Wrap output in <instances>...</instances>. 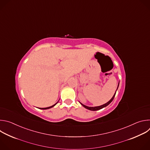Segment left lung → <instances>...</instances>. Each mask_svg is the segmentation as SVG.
I'll return each instance as SVG.
<instances>
[{
	"label": "left lung",
	"mask_w": 150,
	"mask_h": 150,
	"mask_svg": "<svg viewBox=\"0 0 150 150\" xmlns=\"http://www.w3.org/2000/svg\"><path fill=\"white\" fill-rule=\"evenodd\" d=\"M118 87H119V85H118ZM118 87H117V88H118ZM115 94H116V93L114 94V96H113V97L112 98V99L109 101H108V103H106L105 104H103V105H100V106H97V107H88V106H86V105H83V104H82V103H81V104L82 105H83L85 108H86V109H88V110H93V111H96V110H100V109H103V108H104V107H105V106H107V105H108L112 101H113V100L114 99V97H115Z\"/></svg>",
	"instance_id": "8db88e82"
}]
</instances>
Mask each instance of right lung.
<instances>
[{"label": "right lung", "instance_id": "obj_1", "mask_svg": "<svg viewBox=\"0 0 150 150\" xmlns=\"http://www.w3.org/2000/svg\"><path fill=\"white\" fill-rule=\"evenodd\" d=\"M57 103V102L55 104H54V105H52V106H50V107H48V108H41V109H50V108H53V106H54Z\"/></svg>", "mask_w": 150, "mask_h": 150}]
</instances>
